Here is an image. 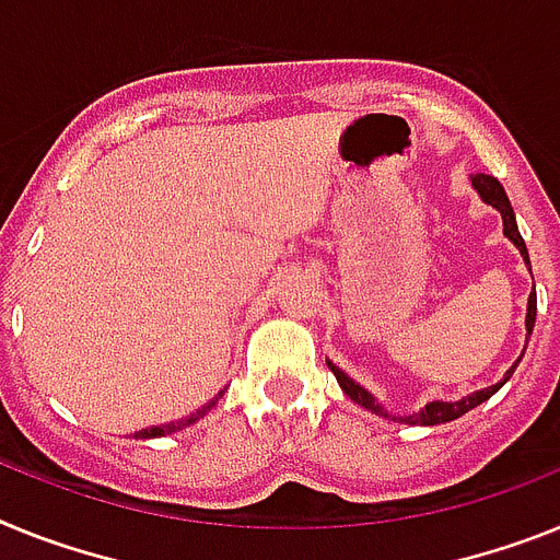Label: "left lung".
Masks as SVG:
<instances>
[{
	"mask_svg": "<svg viewBox=\"0 0 560 560\" xmlns=\"http://www.w3.org/2000/svg\"><path fill=\"white\" fill-rule=\"evenodd\" d=\"M470 180H472V189H476V192L481 195V200H485V203H490V207H493V209H499L501 221H504V234H508L510 241H513V246L518 248L521 257H524V262H527V266H529L527 246H524V237H521V232H518V223H515V212H513V207H510V198H508V192H504V186H501L499 180L493 178V175H485V172H476V175H472ZM533 326H535V289H533V294H529V303H527V337H529V334H533ZM518 362H515V365H518ZM515 365L510 368V371H508V374H504V380H501V382H495V385H490V388L476 390V394H470V396H462L458 402H439V399H436V402L424 405V408L419 410V413H413V417H394V419H399V422H408V424H442V422H453V419L465 417L467 410L479 408L481 402H487V399H490V396H493L495 390H499L501 385H504V382L510 380V376H513ZM328 368H331V371H334V376H337V382H339V388L346 390L348 399H353V402L362 405V408L371 410V413H376V417H388V410L382 408V405L376 402L374 396H371L365 388H362L360 382H353L351 376H348L346 371H339V368L334 365V362H328Z\"/></svg>",
	"mask_w": 560,
	"mask_h": 560,
	"instance_id": "obj_1",
	"label": "left lung"
}]
</instances>
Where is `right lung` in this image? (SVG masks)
Masks as SVG:
<instances>
[{
  "label": "right lung",
  "mask_w": 560,
  "mask_h": 560,
  "mask_svg": "<svg viewBox=\"0 0 560 560\" xmlns=\"http://www.w3.org/2000/svg\"><path fill=\"white\" fill-rule=\"evenodd\" d=\"M223 394H218L212 399V402L209 405H203V408L200 410H195L192 417H186V419H180V422H170V424H161V428H147V430H138L136 433V439H158V436H166V433H175V430H180V428H189V424L192 422H198L200 417H207L209 410L214 408V402H218V399H221Z\"/></svg>",
  "instance_id": "right-lung-1"
}]
</instances>
